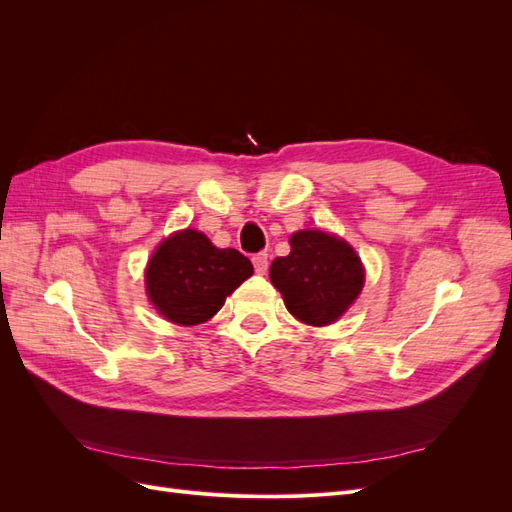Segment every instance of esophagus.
<instances>
[{"mask_svg":"<svg viewBox=\"0 0 512 512\" xmlns=\"http://www.w3.org/2000/svg\"><path fill=\"white\" fill-rule=\"evenodd\" d=\"M252 262H254V271H256L258 275H265V273H267V269H269V256H267L265 252L256 254V256L252 258Z\"/></svg>","mask_w":512,"mask_h":512,"instance_id":"1","label":"esophagus"}]
</instances>
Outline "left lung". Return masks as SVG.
Here are the masks:
<instances>
[{"label": "left lung", "mask_w": 512, "mask_h": 512, "mask_svg": "<svg viewBox=\"0 0 512 512\" xmlns=\"http://www.w3.org/2000/svg\"><path fill=\"white\" fill-rule=\"evenodd\" d=\"M269 277L288 312L312 327L344 316L365 284L361 258L344 239L322 230L294 232L290 254L271 262Z\"/></svg>", "instance_id": "1"}]
</instances>
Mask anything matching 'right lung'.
<instances>
[{
    "instance_id": "1",
    "label": "right lung",
    "mask_w": 512,
    "mask_h": 512,
    "mask_svg": "<svg viewBox=\"0 0 512 512\" xmlns=\"http://www.w3.org/2000/svg\"><path fill=\"white\" fill-rule=\"evenodd\" d=\"M254 273L252 262L237 250H220L203 232L185 228L153 252L145 288L158 312L181 327L207 322L220 312L228 294Z\"/></svg>"
}]
</instances>
